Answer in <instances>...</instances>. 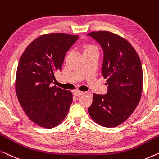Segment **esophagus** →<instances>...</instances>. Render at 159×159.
Here are the masks:
<instances>
[{
	"label": "esophagus",
	"instance_id": "obj_1",
	"mask_svg": "<svg viewBox=\"0 0 159 159\" xmlns=\"http://www.w3.org/2000/svg\"><path fill=\"white\" fill-rule=\"evenodd\" d=\"M74 94L75 96L79 97V96H80V95H84L85 93L82 92V91H80V90H75V91H74Z\"/></svg>",
	"mask_w": 159,
	"mask_h": 159
}]
</instances>
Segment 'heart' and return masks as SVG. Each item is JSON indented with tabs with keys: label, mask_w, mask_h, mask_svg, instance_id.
Returning a JSON list of instances; mask_svg holds the SVG:
<instances>
[{
	"label": "heart",
	"mask_w": 159,
	"mask_h": 159,
	"mask_svg": "<svg viewBox=\"0 0 159 159\" xmlns=\"http://www.w3.org/2000/svg\"><path fill=\"white\" fill-rule=\"evenodd\" d=\"M93 49H95V48L93 46H91V45H85V46H84V53L88 51H90V50H93Z\"/></svg>",
	"instance_id": "heart-1"
}]
</instances>
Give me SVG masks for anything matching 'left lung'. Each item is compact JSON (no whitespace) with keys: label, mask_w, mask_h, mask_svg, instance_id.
<instances>
[{"label":"left lung","mask_w":159,"mask_h":159,"mask_svg":"<svg viewBox=\"0 0 159 159\" xmlns=\"http://www.w3.org/2000/svg\"><path fill=\"white\" fill-rule=\"evenodd\" d=\"M87 35L102 47V74L107 85L106 94H93L89 113L100 125L117 127L129 118L140 101L143 72L139 57L129 42L119 35L107 31Z\"/></svg>","instance_id":"left-lung-1"}]
</instances>
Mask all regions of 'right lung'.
Returning a JSON list of instances; mask_svg holds the SVG:
<instances>
[{"mask_svg":"<svg viewBox=\"0 0 159 159\" xmlns=\"http://www.w3.org/2000/svg\"><path fill=\"white\" fill-rule=\"evenodd\" d=\"M78 35L50 33L33 40L17 66L16 92L22 109L37 125L50 129L66 117L73 101L69 90L52 86L54 74L61 70L66 52Z\"/></svg>","mask_w":159,"mask_h":159,"instance_id":"right-lung-1","label":"right lung"}]
</instances>
